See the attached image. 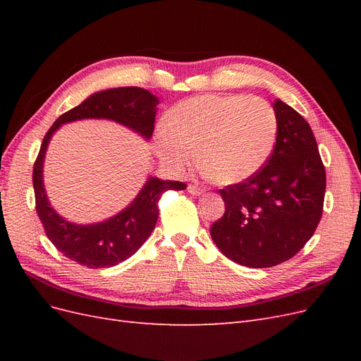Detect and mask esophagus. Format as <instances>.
I'll use <instances>...</instances> for the list:
<instances>
[{
	"label": "esophagus",
	"instance_id": "esophagus-1",
	"mask_svg": "<svg viewBox=\"0 0 361 361\" xmlns=\"http://www.w3.org/2000/svg\"><path fill=\"white\" fill-rule=\"evenodd\" d=\"M203 191L204 190L197 187V185H188V192L192 195H200V194H203Z\"/></svg>",
	"mask_w": 361,
	"mask_h": 361
}]
</instances>
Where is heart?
<instances>
[{"instance_id": "obj_1", "label": "heart", "mask_w": 361, "mask_h": 361, "mask_svg": "<svg viewBox=\"0 0 361 361\" xmlns=\"http://www.w3.org/2000/svg\"><path fill=\"white\" fill-rule=\"evenodd\" d=\"M277 133V113L265 99L204 94L171 108L158 135V150L174 170L190 166L197 150L207 178L238 183L265 166Z\"/></svg>"}]
</instances>
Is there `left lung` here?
Listing matches in <instances>:
<instances>
[{
	"label": "left lung",
	"instance_id": "left-lung-1",
	"mask_svg": "<svg viewBox=\"0 0 361 361\" xmlns=\"http://www.w3.org/2000/svg\"><path fill=\"white\" fill-rule=\"evenodd\" d=\"M276 146L253 178L220 190L224 215L211 227L221 253L239 265L269 268L293 257L318 227L325 167L310 125L274 101Z\"/></svg>",
	"mask_w": 361,
	"mask_h": 361
}]
</instances>
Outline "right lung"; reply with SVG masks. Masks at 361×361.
Wrapping results in <instances>:
<instances>
[{
	"mask_svg": "<svg viewBox=\"0 0 361 361\" xmlns=\"http://www.w3.org/2000/svg\"><path fill=\"white\" fill-rule=\"evenodd\" d=\"M158 104L159 99L155 94L140 87H117L97 92L78 106L61 114L42 141L32 169L36 211L49 241L60 253L82 267L110 268L133 256L154 231L161 195L169 190H185L187 185L179 180L149 178L133 203L122 212L101 223L75 224L56 212L43 187V161L49 140L61 125L82 118L113 120L149 140L154 134Z\"/></svg>",
	"mask_w": 361,
	"mask_h": 361,
	"instance_id": "add662e5",
	"label": "right lung"
}]
</instances>
